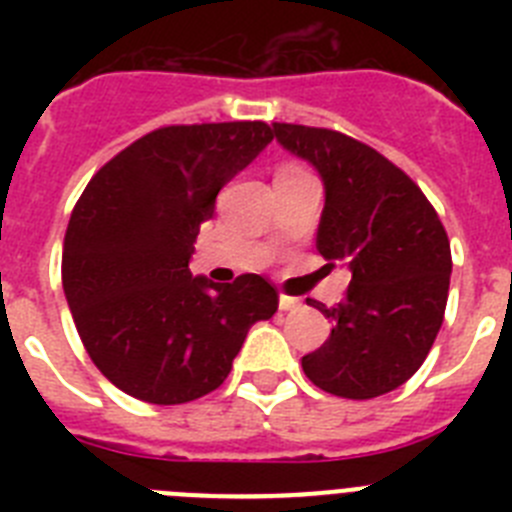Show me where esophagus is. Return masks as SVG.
Masks as SVG:
<instances>
[{
    "instance_id": "1",
    "label": "esophagus",
    "mask_w": 512,
    "mask_h": 512,
    "mask_svg": "<svg viewBox=\"0 0 512 512\" xmlns=\"http://www.w3.org/2000/svg\"><path fill=\"white\" fill-rule=\"evenodd\" d=\"M300 300H297V297H287V295H282L279 297V310H284V312H295V310H300Z\"/></svg>"
}]
</instances>
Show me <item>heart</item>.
Wrapping results in <instances>:
<instances>
[{
  "label": "heart",
  "mask_w": 512,
  "mask_h": 512,
  "mask_svg": "<svg viewBox=\"0 0 512 512\" xmlns=\"http://www.w3.org/2000/svg\"><path fill=\"white\" fill-rule=\"evenodd\" d=\"M282 171H292V169H289V166H287V169H282Z\"/></svg>",
  "instance_id": "heart-1"
}]
</instances>
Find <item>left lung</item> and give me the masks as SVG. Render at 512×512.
Listing matches in <instances>:
<instances>
[{"instance_id": "1", "label": "left lung", "mask_w": 512, "mask_h": 512, "mask_svg": "<svg viewBox=\"0 0 512 512\" xmlns=\"http://www.w3.org/2000/svg\"><path fill=\"white\" fill-rule=\"evenodd\" d=\"M289 153L318 169L325 207L318 251L348 266L346 300L318 307L330 338L302 356L315 387L372 400L408 382L425 361L449 300L451 246L418 184L361 140L338 130L274 122Z\"/></svg>"}]
</instances>
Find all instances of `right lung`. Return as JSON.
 Instances as JSON below:
<instances>
[{
  "instance_id": "1",
  "label": "right lung",
  "mask_w": 512,
  "mask_h": 512,
  "mask_svg": "<svg viewBox=\"0 0 512 512\" xmlns=\"http://www.w3.org/2000/svg\"><path fill=\"white\" fill-rule=\"evenodd\" d=\"M266 122L169 125L92 176L63 238L61 279L81 343L125 395L182 405L217 390L248 328L279 307L259 274L192 277L217 192L271 143Z\"/></svg>"
}]
</instances>
